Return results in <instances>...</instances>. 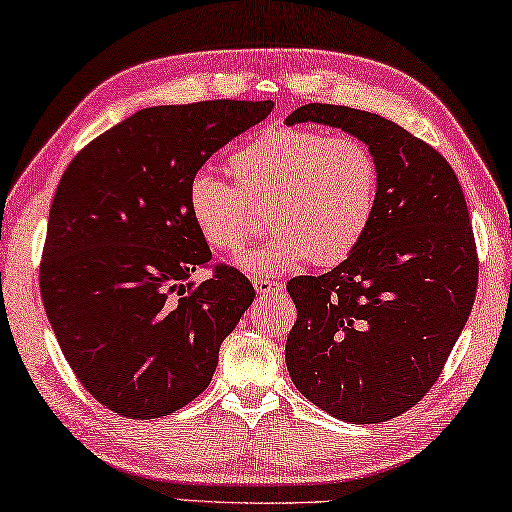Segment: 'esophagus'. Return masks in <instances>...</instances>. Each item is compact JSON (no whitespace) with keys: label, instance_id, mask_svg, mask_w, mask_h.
I'll return each instance as SVG.
<instances>
[{"label":"esophagus","instance_id":"esophagus-1","mask_svg":"<svg viewBox=\"0 0 512 512\" xmlns=\"http://www.w3.org/2000/svg\"><path fill=\"white\" fill-rule=\"evenodd\" d=\"M253 286H255V291L257 293H262V295H277V293H282L284 291V286L280 284V282H275V280H264V277H255L253 280Z\"/></svg>","mask_w":512,"mask_h":512}]
</instances>
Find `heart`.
I'll return each mask as SVG.
<instances>
[{"instance_id":"obj_1","label":"heart","mask_w":512,"mask_h":512,"mask_svg":"<svg viewBox=\"0 0 512 512\" xmlns=\"http://www.w3.org/2000/svg\"><path fill=\"white\" fill-rule=\"evenodd\" d=\"M234 183L194 172L185 208L217 253H237L262 226L273 235L235 264L250 275H282L311 262L338 266L356 253L376 217L380 167L367 143L322 129H266L230 156Z\"/></svg>"}]
</instances>
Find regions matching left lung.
Masks as SVG:
<instances>
[{
    "mask_svg": "<svg viewBox=\"0 0 512 512\" xmlns=\"http://www.w3.org/2000/svg\"><path fill=\"white\" fill-rule=\"evenodd\" d=\"M360 138L380 167L376 217L356 253L286 284L297 320L286 340L293 385L347 423H383L430 392L475 304L479 259L450 163L371 111L311 102L286 125Z\"/></svg>",
    "mask_w": 512,
    "mask_h": 512,
    "instance_id": "8db88e82",
    "label": "left lung"
}]
</instances>
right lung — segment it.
<instances>
[{"label":"right lung","instance_id":"1","mask_svg":"<svg viewBox=\"0 0 512 512\" xmlns=\"http://www.w3.org/2000/svg\"><path fill=\"white\" fill-rule=\"evenodd\" d=\"M271 111V100L147 107L64 170L40 291L69 367L107 410L161 418L210 385L255 288L226 264L206 282L190 280L212 253L188 217L185 185Z\"/></svg>","mask_w":512,"mask_h":512}]
</instances>
